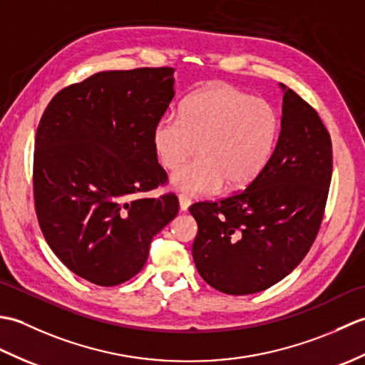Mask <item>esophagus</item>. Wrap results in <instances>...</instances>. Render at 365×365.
<instances>
[{"label":"esophagus","mask_w":365,"mask_h":365,"mask_svg":"<svg viewBox=\"0 0 365 365\" xmlns=\"http://www.w3.org/2000/svg\"><path fill=\"white\" fill-rule=\"evenodd\" d=\"M178 205H180V212H187L191 205V200L187 196L180 195L178 196Z\"/></svg>","instance_id":"esophagus-1"}]
</instances>
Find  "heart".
Instances as JSON below:
<instances>
[{"label": "heart", "mask_w": 365, "mask_h": 365, "mask_svg": "<svg viewBox=\"0 0 365 365\" xmlns=\"http://www.w3.org/2000/svg\"><path fill=\"white\" fill-rule=\"evenodd\" d=\"M279 135L281 115L273 105L212 84L185 98L178 114L168 113L155 123L152 145L168 170L198 149L196 160L170 175V187L199 196L254 182L273 157Z\"/></svg>", "instance_id": "b5f03b06"}]
</instances>
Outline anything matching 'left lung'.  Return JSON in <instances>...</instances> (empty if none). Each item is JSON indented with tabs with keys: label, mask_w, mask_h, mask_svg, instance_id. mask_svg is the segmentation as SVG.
<instances>
[{
	"label": "left lung",
	"mask_w": 365,
	"mask_h": 365,
	"mask_svg": "<svg viewBox=\"0 0 365 365\" xmlns=\"http://www.w3.org/2000/svg\"><path fill=\"white\" fill-rule=\"evenodd\" d=\"M281 86V135L267 168L243 192L197 202L192 259L200 277L227 294L268 289L299 265L323 220L332 144L320 115Z\"/></svg>",
	"instance_id": "left-lung-1"
}]
</instances>
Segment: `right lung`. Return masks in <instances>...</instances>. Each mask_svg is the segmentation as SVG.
<instances>
[{"label": "right lung", "instance_id": "obj_1", "mask_svg": "<svg viewBox=\"0 0 365 365\" xmlns=\"http://www.w3.org/2000/svg\"><path fill=\"white\" fill-rule=\"evenodd\" d=\"M174 68L98 72L59 91L34 144L37 220L51 251L86 281L136 276L152 238L178 213L175 195L139 197L166 182L152 131L174 97Z\"/></svg>", "mask_w": 365, "mask_h": 365}]
</instances>
